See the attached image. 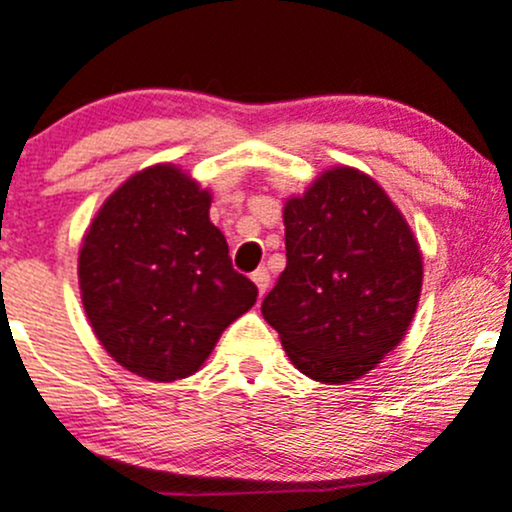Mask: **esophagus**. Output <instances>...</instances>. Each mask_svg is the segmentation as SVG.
<instances>
[{
    "instance_id": "esophagus-1",
    "label": "esophagus",
    "mask_w": 512,
    "mask_h": 512,
    "mask_svg": "<svg viewBox=\"0 0 512 512\" xmlns=\"http://www.w3.org/2000/svg\"><path fill=\"white\" fill-rule=\"evenodd\" d=\"M250 277H252V282L257 284V291H260V296L265 294V291L269 289V272H267V267L255 269V272H252Z\"/></svg>"
}]
</instances>
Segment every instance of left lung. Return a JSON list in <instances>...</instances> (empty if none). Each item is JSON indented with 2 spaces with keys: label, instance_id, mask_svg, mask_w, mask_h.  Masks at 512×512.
Returning <instances> with one entry per match:
<instances>
[{
  "label": "left lung",
  "instance_id": "1",
  "mask_svg": "<svg viewBox=\"0 0 512 512\" xmlns=\"http://www.w3.org/2000/svg\"><path fill=\"white\" fill-rule=\"evenodd\" d=\"M286 269L262 301L296 369L325 384L359 379L401 342L423 257L384 189L335 167L284 206Z\"/></svg>",
  "mask_w": 512,
  "mask_h": 512
}]
</instances>
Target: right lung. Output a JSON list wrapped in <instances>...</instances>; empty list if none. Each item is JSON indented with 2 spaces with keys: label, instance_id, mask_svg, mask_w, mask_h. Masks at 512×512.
Masks as SVG:
<instances>
[{
  "label": "right lung",
  "instance_id": "add662e5",
  "mask_svg": "<svg viewBox=\"0 0 512 512\" xmlns=\"http://www.w3.org/2000/svg\"><path fill=\"white\" fill-rule=\"evenodd\" d=\"M209 192L172 165L133 174L84 235L80 289L94 333L121 367L155 381L194 374L257 301L209 221Z\"/></svg>",
  "mask_w": 512,
  "mask_h": 512
}]
</instances>
